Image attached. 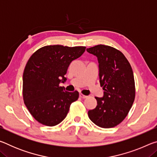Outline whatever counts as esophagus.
<instances>
[{
	"label": "esophagus",
	"mask_w": 157,
	"mask_h": 157,
	"mask_svg": "<svg viewBox=\"0 0 157 157\" xmlns=\"http://www.w3.org/2000/svg\"><path fill=\"white\" fill-rule=\"evenodd\" d=\"M79 97H80L81 98H83V99H84V98H87L86 95H85L82 94H79Z\"/></svg>",
	"instance_id": "1"
}]
</instances>
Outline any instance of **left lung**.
Wrapping results in <instances>:
<instances>
[{
  "mask_svg": "<svg viewBox=\"0 0 157 157\" xmlns=\"http://www.w3.org/2000/svg\"><path fill=\"white\" fill-rule=\"evenodd\" d=\"M86 50L98 57L100 83L104 90V96L95 98L97 106L89 111V117L102 128L116 127L126 118L135 99L131 65L120 50L109 46L100 44Z\"/></svg>",
  "mask_w": 157,
  "mask_h": 157,
  "instance_id": "1",
  "label": "left lung"
}]
</instances>
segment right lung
<instances>
[{
	"label": "right lung",
	"mask_w": 157,
	"mask_h": 157,
	"mask_svg": "<svg viewBox=\"0 0 157 157\" xmlns=\"http://www.w3.org/2000/svg\"><path fill=\"white\" fill-rule=\"evenodd\" d=\"M85 50V46L50 45L38 49L28 59L23 75V98L39 123L57 125L66 117L71 103L78 99V91H66L59 83L66 80L70 63Z\"/></svg>",
	"instance_id": "right-lung-1"
}]
</instances>
